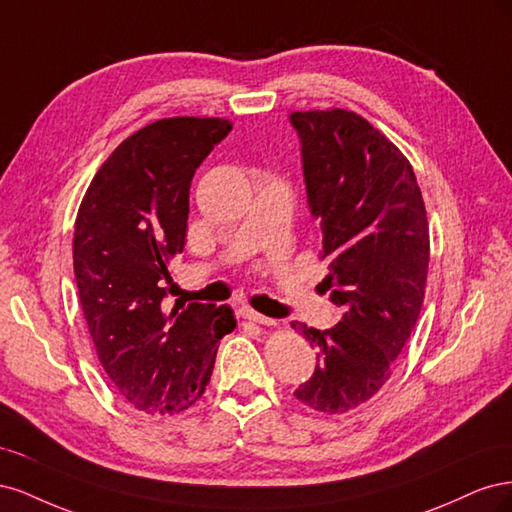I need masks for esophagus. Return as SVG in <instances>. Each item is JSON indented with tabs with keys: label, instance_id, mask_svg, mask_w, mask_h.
<instances>
[{
	"label": "esophagus",
	"instance_id": "esophagus-1",
	"mask_svg": "<svg viewBox=\"0 0 512 512\" xmlns=\"http://www.w3.org/2000/svg\"><path fill=\"white\" fill-rule=\"evenodd\" d=\"M241 314H243V318H245V320L256 322V324H262V327H273V324H275V320H273V318H267V316L258 314L256 309H252V307H243V309H241Z\"/></svg>",
	"mask_w": 512,
	"mask_h": 512
}]
</instances>
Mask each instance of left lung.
<instances>
[{"instance_id":"8db88e82","label":"left lung","mask_w":512,"mask_h":512,"mask_svg":"<svg viewBox=\"0 0 512 512\" xmlns=\"http://www.w3.org/2000/svg\"><path fill=\"white\" fill-rule=\"evenodd\" d=\"M301 138L307 203L320 222L333 329L292 322L316 350V371L294 397L344 414L374 397L421 314L429 224L412 164L367 119L344 108L290 115Z\"/></svg>"}]
</instances>
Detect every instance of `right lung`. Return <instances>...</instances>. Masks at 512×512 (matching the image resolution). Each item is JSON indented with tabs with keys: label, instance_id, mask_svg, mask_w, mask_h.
<instances>
[{
	"label": "right lung",
	"instance_id": "obj_1",
	"mask_svg": "<svg viewBox=\"0 0 512 512\" xmlns=\"http://www.w3.org/2000/svg\"><path fill=\"white\" fill-rule=\"evenodd\" d=\"M232 130L220 117H170L128 136L91 179L74 224V277L106 376L145 414L188 410L205 393L228 305L177 303L166 284L185 245L190 183Z\"/></svg>",
	"mask_w": 512,
	"mask_h": 512
}]
</instances>
